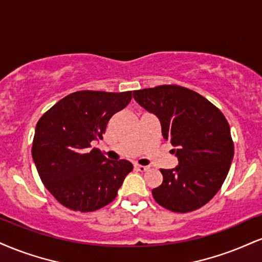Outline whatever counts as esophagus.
<instances>
[{
  "instance_id": "34e87169",
  "label": "esophagus",
  "mask_w": 262,
  "mask_h": 262,
  "mask_svg": "<svg viewBox=\"0 0 262 262\" xmlns=\"http://www.w3.org/2000/svg\"><path fill=\"white\" fill-rule=\"evenodd\" d=\"M134 168L138 169V171H140V172H145V171H147L150 167L149 166H143V165H134Z\"/></svg>"
}]
</instances>
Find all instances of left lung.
I'll list each match as a JSON object with an SVG mask.
<instances>
[{
	"instance_id": "1",
	"label": "left lung",
	"mask_w": 262,
	"mask_h": 262,
	"mask_svg": "<svg viewBox=\"0 0 262 262\" xmlns=\"http://www.w3.org/2000/svg\"><path fill=\"white\" fill-rule=\"evenodd\" d=\"M133 96L159 118L163 139L178 159L176 168L160 169L163 181L152 189L154 199L173 212L200 209L222 187L234 155L226 117L200 94L179 85L137 90Z\"/></svg>"
}]
</instances>
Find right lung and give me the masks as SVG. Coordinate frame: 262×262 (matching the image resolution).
I'll return each mask as SVG.
<instances>
[{"label":"right lung","mask_w":262,"mask_h":262,"mask_svg":"<svg viewBox=\"0 0 262 262\" xmlns=\"http://www.w3.org/2000/svg\"><path fill=\"white\" fill-rule=\"evenodd\" d=\"M132 96V91H77L39 119L31 155L43 185L63 206L90 212L117 196L133 165L127 160H107L90 147L91 141L102 139L107 123Z\"/></svg>","instance_id":"right-lung-1"}]
</instances>
